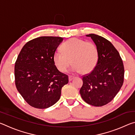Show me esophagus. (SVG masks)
Returning <instances> with one entry per match:
<instances>
[{
    "label": "esophagus",
    "mask_w": 135,
    "mask_h": 135,
    "mask_svg": "<svg viewBox=\"0 0 135 135\" xmlns=\"http://www.w3.org/2000/svg\"><path fill=\"white\" fill-rule=\"evenodd\" d=\"M74 78V77H73V76H69V77H68V79H69V81H71Z\"/></svg>",
    "instance_id": "obj_1"
}]
</instances>
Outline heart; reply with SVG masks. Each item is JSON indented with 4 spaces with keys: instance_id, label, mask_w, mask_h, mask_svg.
<instances>
[{
    "instance_id": "heart-1",
    "label": "heart",
    "mask_w": 135,
    "mask_h": 135,
    "mask_svg": "<svg viewBox=\"0 0 135 135\" xmlns=\"http://www.w3.org/2000/svg\"><path fill=\"white\" fill-rule=\"evenodd\" d=\"M62 52L56 51L53 61L59 71L66 72L71 65L74 72L86 74L92 72L98 61V51L95 44L77 38H70L61 46Z\"/></svg>"
}]
</instances>
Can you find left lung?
<instances>
[{
  "label": "left lung",
  "mask_w": 135,
  "mask_h": 135,
  "mask_svg": "<svg viewBox=\"0 0 135 135\" xmlns=\"http://www.w3.org/2000/svg\"><path fill=\"white\" fill-rule=\"evenodd\" d=\"M86 36L97 46L98 61L92 71L83 76L80 93L86 103L102 107L111 102L122 88L124 65L117 50L109 41L95 34Z\"/></svg>",
  "instance_id": "1"
}]
</instances>
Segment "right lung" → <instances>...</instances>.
I'll use <instances>...</instances> for the list:
<instances>
[{
  "instance_id": "right-lung-1",
  "label": "right lung",
  "mask_w": 135,
  "mask_h": 135,
  "mask_svg": "<svg viewBox=\"0 0 135 135\" xmlns=\"http://www.w3.org/2000/svg\"><path fill=\"white\" fill-rule=\"evenodd\" d=\"M63 38L42 36L27 42L15 65V85L30 105L45 109L61 97V89L68 83L67 75L57 69L53 56Z\"/></svg>"
}]
</instances>
